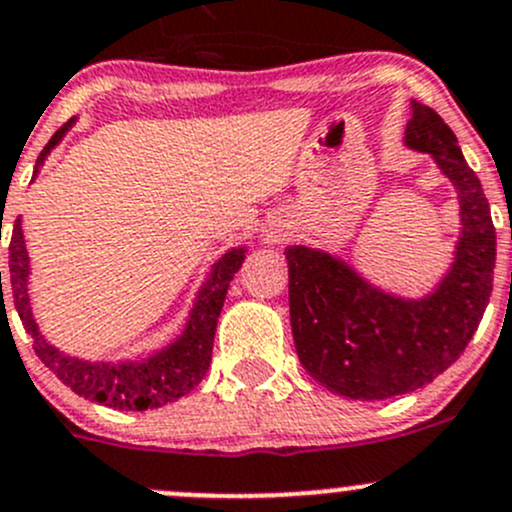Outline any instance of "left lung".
<instances>
[{
    "instance_id": "left-lung-1",
    "label": "left lung",
    "mask_w": 512,
    "mask_h": 512,
    "mask_svg": "<svg viewBox=\"0 0 512 512\" xmlns=\"http://www.w3.org/2000/svg\"><path fill=\"white\" fill-rule=\"evenodd\" d=\"M406 146L431 153L461 198L456 262L433 294L401 299L344 262L287 247L289 319L307 374L339 396L391 399L421 389L468 347L493 292L495 227L478 175L433 108L414 101Z\"/></svg>"
}]
</instances>
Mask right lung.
I'll use <instances>...</instances> for the list:
<instances>
[{
    "instance_id": "right-lung-1",
    "label": "right lung",
    "mask_w": 512,
    "mask_h": 512,
    "mask_svg": "<svg viewBox=\"0 0 512 512\" xmlns=\"http://www.w3.org/2000/svg\"><path fill=\"white\" fill-rule=\"evenodd\" d=\"M71 123H74V118L51 136V141L46 143L44 151L36 158V170L44 163V158L49 156L51 148L61 141V136L69 131ZM242 260H245V247L230 250L223 260L215 262L213 272H210L208 282L200 289L198 302H195L193 312H190L185 332L170 347L153 354L151 359L116 361V364H111V361L108 364L81 361L74 359V356H66L59 349L51 347L39 334L32 307H29V255L27 247H24L19 218L14 223L12 242H9V280H12V294L19 319H22L24 329L32 334L34 352L44 361V366H49L71 391H76L84 399L98 401V404L121 411H146L158 409V406L170 404V401H178L180 396L190 394L203 381L210 359H213L215 327H218L227 287H230L235 272L242 267Z\"/></svg>"
}]
</instances>
